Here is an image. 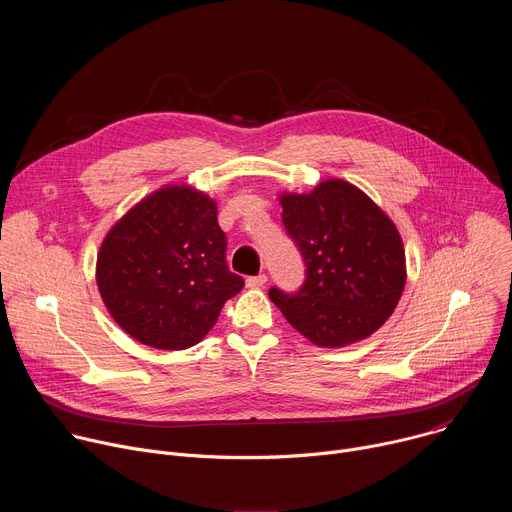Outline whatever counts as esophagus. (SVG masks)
Returning a JSON list of instances; mask_svg holds the SVG:
<instances>
[{"label": "esophagus", "instance_id": "34e87169", "mask_svg": "<svg viewBox=\"0 0 512 512\" xmlns=\"http://www.w3.org/2000/svg\"><path fill=\"white\" fill-rule=\"evenodd\" d=\"M265 281H267L265 273L251 275V277H247V287H261V285H265Z\"/></svg>", "mask_w": 512, "mask_h": 512}]
</instances>
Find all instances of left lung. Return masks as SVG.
<instances>
[{
  "label": "left lung",
  "instance_id": "8db88e82",
  "mask_svg": "<svg viewBox=\"0 0 512 512\" xmlns=\"http://www.w3.org/2000/svg\"><path fill=\"white\" fill-rule=\"evenodd\" d=\"M281 206L306 279L294 294L271 287V302L318 346L371 336L405 287V251L391 218L344 180H326L310 194H283Z\"/></svg>",
  "mask_w": 512,
  "mask_h": 512
}]
</instances>
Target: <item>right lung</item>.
<instances>
[{
  "instance_id": "right-lung-1",
  "label": "right lung",
  "mask_w": 512,
  "mask_h": 512,
  "mask_svg": "<svg viewBox=\"0 0 512 512\" xmlns=\"http://www.w3.org/2000/svg\"><path fill=\"white\" fill-rule=\"evenodd\" d=\"M97 285L131 338L184 350L208 334L245 279L227 265L216 202L186 186H166L109 231L97 257Z\"/></svg>"
}]
</instances>
